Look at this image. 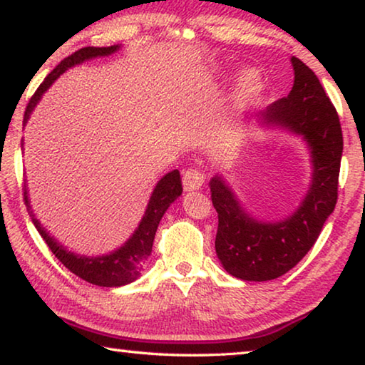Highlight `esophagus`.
I'll list each match as a JSON object with an SVG mask.
<instances>
[{"label":"esophagus","mask_w":365,"mask_h":365,"mask_svg":"<svg viewBox=\"0 0 365 365\" xmlns=\"http://www.w3.org/2000/svg\"><path fill=\"white\" fill-rule=\"evenodd\" d=\"M205 182V175L200 170H187L182 176V184L186 190H195L202 187V184Z\"/></svg>","instance_id":"34e87169"}]
</instances>
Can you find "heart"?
Listing matches in <instances>:
<instances>
[{
	"instance_id": "obj_1",
	"label": "heart",
	"mask_w": 365,
	"mask_h": 365,
	"mask_svg": "<svg viewBox=\"0 0 365 365\" xmlns=\"http://www.w3.org/2000/svg\"><path fill=\"white\" fill-rule=\"evenodd\" d=\"M259 88H260L259 74H257L252 69H247V71H244L241 77H239L236 97L239 101H241V103H244V101H249L250 98H252L254 95L259 92Z\"/></svg>"
}]
</instances>
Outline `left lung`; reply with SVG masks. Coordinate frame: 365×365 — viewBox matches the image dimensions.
<instances>
[{"label": "left lung", "mask_w": 365, "mask_h": 365, "mask_svg": "<svg viewBox=\"0 0 365 365\" xmlns=\"http://www.w3.org/2000/svg\"><path fill=\"white\" fill-rule=\"evenodd\" d=\"M291 64L294 83L288 97L268 105L259 119L262 126L283 128L307 143L312 179L301 205L279 222H262L246 212L223 176L208 182L218 213L217 255L226 272L244 282H268L299 264L338 199L343 155L338 113L314 71L294 56Z\"/></svg>", "instance_id": "left-lung-1"}]
</instances>
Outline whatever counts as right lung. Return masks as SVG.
<instances>
[{"label": "right lung", "mask_w": 365, "mask_h": 365, "mask_svg": "<svg viewBox=\"0 0 365 365\" xmlns=\"http://www.w3.org/2000/svg\"><path fill=\"white\" fill-rule=\"evenodd\" d=\"M119 50V45L111 46H86L77 50L73 55L64 58L50 74L45 77V81L40 83L37 92L32 95L31 101H29L26 115H24V124L29 121L32 111L35 110L38 101L43 97V93L51 87V83L55 82L59 76L66 73L69 68H74L77 64H82L88 59L100 58V56H110L113 53ZM182 194V184H181V175L178 170H173L160 179L155 186L153 192L148 200L145 213L140 220L139 226H137L134 235L130 236L121 247L113 250L110 254L97 255V257H88L74 254L71 250L66 249L63 244H59L55 237L50 236L43 225H41L32 212L31 200H29L27 186L24 184V200H26V207L31 215L32 223L35 228L40 232V236L43 237V241L48 244V247L56 259L68 268L69 272H73L77 277L86 279L87 283L105 286V288H116V286H124L128 283L135 282L140 277V272L148 255L152 254V246L155 232L160 225V220L163 217L165 212L168 210V207L175 202L179 195Z\"/></svg>", "instance_id": "1"}]
</instances>
